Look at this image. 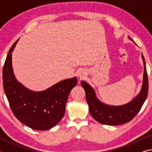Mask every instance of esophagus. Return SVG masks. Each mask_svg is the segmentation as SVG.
<instances>
[{
    "mask_svg": "<svg viewBox=\"0 0 152 152\" xmlns=\"http://www.w3.org/2000/svg\"><path fill=\"white\" fill-rule=\"evenodd\" d=\"M77 76H78V78H80V80H82L85 78L86 76V73L83 70H80L78 73H77Z\"/></svg>",
    "mask_w": 152,
    "mask_h": 152,
    "instance_id": "esophagus-1",
    "label": "esophagus"
}]
</instances>
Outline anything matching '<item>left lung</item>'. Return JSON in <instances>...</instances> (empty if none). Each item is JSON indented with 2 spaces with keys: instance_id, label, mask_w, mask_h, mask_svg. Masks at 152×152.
Instances as JSON below:
<instances>
[{
  "instance_id": "1",
  "label": "left lung",
  "mask_w": 152,
  "mask_h": 152,
  "mask_svg": "<svg viewBox=\"0 0 152 152\" xmlns=\"http://www.w3.org/2000/svg\"><path fill=\"white\" fill-rule=\"evenodd\" d=\"M129 39L134 42L130 37H129ZM141 57L144 64L142 88L140 94L127 104L121 106H110L102 103L98 100L94 90L86 82H81V85L85 91L86 99L89 107L90 113L96 121L107 125H121L129 122L140 112L147 98L149 87L145 59L143 55H141Z\"/></svg>"
}]
</instances>
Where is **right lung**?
<instances>
[{"label":"right lung","instance_id":"add662e5","mask_svg":"<svg viewBox=\"0 0 152 152\" xmlns=\"http://www.w3.org/2000/svg\"><path fill=\"white\" fill-rule=\"evenodd\" d=\"M9 51L2 69L4 91L17 119L33 129L45 131L54 127L64 116L69 94L77 84V78L64 80L45 91H30L17 80L12 68V51Z\"/></svg>","mask_w":152,"mask_h":152}]
</instances>
